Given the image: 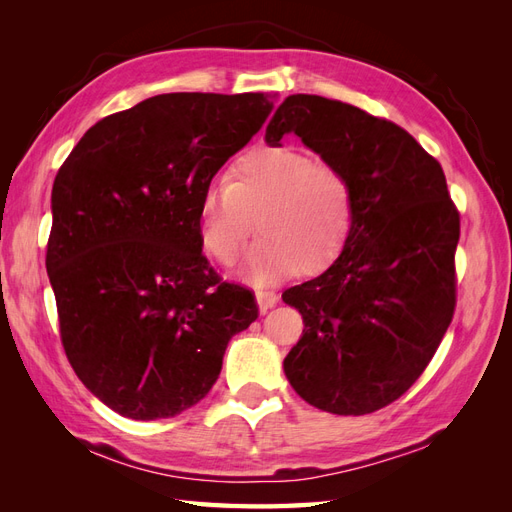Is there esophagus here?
<instances>
[{"instance_id":"34e87169","label":"esophagus","mask_w":512,"mask_h":512,"mask_svg":"<svg viewBox=\"0 0 512 512\" xmlns=\"http://www.w3.org/2000/svg\"><path fill=\"white\" fill-rule=\"evenodd\" d=\"M256 303L260 312H267L275 303H277V294L271 290H258L256 292Z\"/></svg>"}]
</instances>
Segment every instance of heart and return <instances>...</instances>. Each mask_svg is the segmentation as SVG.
Segmentation results:
<instances>
[{
    "label": "heart",
    "instance_id": "obj_1",
    "mask_svg": "<svg viewBox=\"0 0 512 512\" xmlns=\"http://www.w3.org/2000/svg\"><path fill=\"white\" fill-rule=\"evenodd\" d=\"M260 213V237L241 275L275 284L301 269L318 271L342 250L352 226V190L346 175L292 145L247 151L230 181H211L200 194L198 232L207 252L230 265L243 252Z\"/></svg>",
    "mask_w": 512,
    "mask_h": 512
}]
</instances>
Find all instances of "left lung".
<instances>
[{"label": "left lung", "mask_w": 512, "mask_h": 512, "mask_svg": "<svg viewBox=\"0 0 512 512\" xmlns=\"http://www.w3.org/2000/svg\"><path fill=\"white\" fill-rule=\"evenodd\" d=\"M290 132L346 175L352 226L327 271L282 294L305 324L284 374L318 410L376 412L418 380L453 320L459 213L438 160L391 121L297 94L265 141Z\"/></svg>", "instance_id": "8db88e82"}]
</instances>
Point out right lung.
I'll list each match as a JSON object with an SVG mask.
<instances>
[{
	"mask_svg": "<svg viewBox=\"0 0 512 512\" xmlns=\"http://www.w3.org/2000/svg\"><path fill=\"white\" fill-rule=\"evenodd\" d=\"M265 94H162L108 115L53 183L46 271L76 376L134 421L181 414L215 384L254 294L203 256L200 194L273 111Z\"/></svg>",
	"mask_w": 512,
	"mask_h": 512,
	"instance_id": "add662e5",
	"label": "right lung"
}]
</instances>
